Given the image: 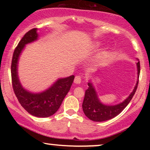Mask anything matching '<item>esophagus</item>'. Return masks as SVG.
<instances>
[{"instance_id": "34e87169", "label": "esophagus", "mask_w": 150, "mask_h": 150, "mask_svg": "<svg viewBox=\"0 0 150 150\" xmlns=\"http://www.w3.org/2000/svg\"><path fill=\"white\" fill-rule=\"evenodd\" d=\"M82 81V77L81 76H76L74 79V83L76 84H81Z\"/></svg>"}]
</instances>
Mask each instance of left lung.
Returning <instances> with one entry per match:
<instances>
[{
	"label": "left lung",
	"mask_w": 150,
	"mask_h": 150,
	"mask_svg": "<svg viewBox=\"0 0 150 150\" xmlns=\"http://www.w3.org/2000/svg\"><path fill=\"white\" fill-rule=\"evenodd\" d=\"M137 71H138L137 72L138 81L137 82L134 89L124 102L116 105H105L100 102L92 83L91 82L88 83L89 87L85 91V98L83 102V110L84 113L89 120L94 122H104L118 115L126 107V106L132 100L133 96L134 95L137 91V86H138L139 74H140V62L139 61L137 63Z\"/></svg>",
	"instance_id": "left-lung-1"
}]
</instances>
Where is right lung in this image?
<instances>
[{
  "label": "right lung",
  "mask_w": 150,
  "mask_h": 150,
  "mask_svg": "<svg viewBox=\"0 0 150 150\" xmlns=\"http://www.w3.org/2000/svg\"><path fill=\"white\" fill-rule=\"evenodd\" d=\"M38 38L37 28H33L24 35L14 50L11 66L12 86L20 104L28 113L38 117H48L58 110L70 89L74 76L59 79L49 89L39 93H31L22 87L18 75V59L25 45Z\"/></svg>",
  "instance_id": "obj_1"
}]
</instances>
